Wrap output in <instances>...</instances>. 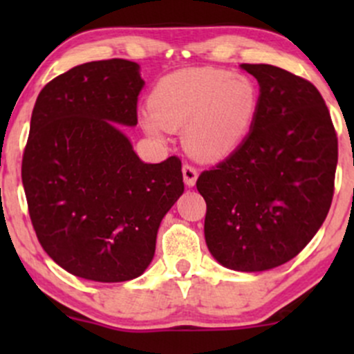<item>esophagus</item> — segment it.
<instances>
[{
  "label": "esophagus",
  "mask_w": 354,
  "mask_h": 354,
  "mask_svg": "<svg viewBox=\"0 0 354 354\" xmlns=\"http://www.w3.org/2000/svg\"><path fill=\"white\" fill-rule=\"evenodd\" d=\"M183 178H185V185L191 188V186L196 185L198 169L191 165H183Z\"/></svg>",
  "instance_id": "esophagus-1"
}]
</instances>
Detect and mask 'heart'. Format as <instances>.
Wrapping results in <instances>:
<instances>
[{
    "label": "heart",
    "instance_id": "obj_1",
    "mask_svg": "<svg viewBox=\"0 0 354 354\" xmlns=\"http://www.w3.org/2000/svg\"><path fill=\"white\" fill-rule=\"evenodd\" d=\"M141 123L149 135L186 126L189 151L205 161L236 151L254 123L258 88L248 76L213 68H189L165 76L149 96Z\"/></svg>",
    "mask_w": 354,
    "mask_h": 354
}]
</instances>
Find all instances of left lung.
Returning <instances> with one entry per match:
<instances>
[{"label":"left lung","mask_w":354,"mask_h":354,"mask_svg":"<svg viewBox=\"0 0 354 354\" xmlns=\"http://www.w3.org/2000/svg\"><path fill=\"white\" fill-rule=\"evenodd\" d=\"M259 84L254 123L236 151L203 171L205 238L219 265L266 271L303 250L330 211L338 138L310 81L271 64H241Z\"/></svg>","instance_id":"left-lung-1"}]
</instances>
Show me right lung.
<instances>
[{
  "label": "right lung",
  "instance_id": "right-lung-1",
  "mask_svg": "<svg viewBox=\"0 0 354 354\" xmlns=\"http://www.w3.org/2000/svg\"><path fill=\"white\" fill-rule=\"evenodd\" d=\"M140 64H80L41 89L21 178L38 241L68 273L100 283L138 278L161 219L185 191L180 158L140 160L121 126H136Z\"/></svg>",
  "mask_w": 354,
  "mask_h": 354
}]
</instances>
